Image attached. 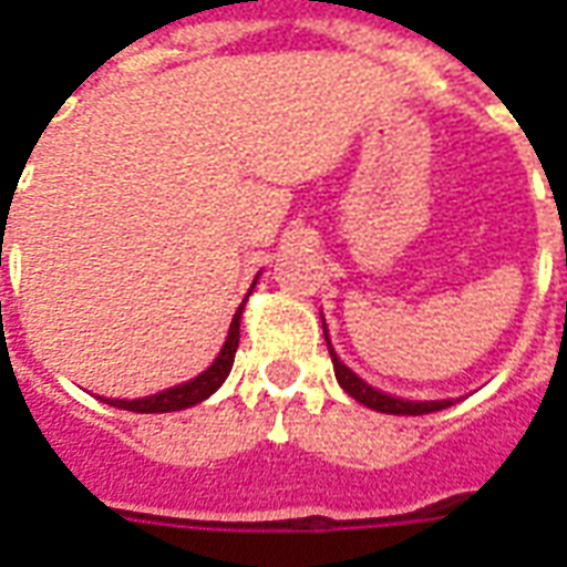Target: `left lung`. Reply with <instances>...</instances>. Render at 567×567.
<instances>
[{"mask_svg": "<svg viewBox=\"0 0 567 567\" xmlns=\"http://www.w3.org/2000/svg\"><path fill=\"white\" fill-rule=\"evenodd\" d=\"M324 339L327 348H330V337H327V327H324ZM330 358H333V372H337V381L342 384L348 396H354L358 402H363L367 409H375V412L384 414H430V412H442L447 405H454L451 400H433V402H414V400H400V396H388V393H381V390L369 388L367 381L358 379L351 369L337 358V351L330 348Z\"/></svg>", "mask_w": 567, "mask_h": 567, "instance_id": "1", "label": "left lung"}]
</instances>
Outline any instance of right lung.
I'll return each instance as SVG.
<instances>
[{
	"instance_id": "obj_1",
	"label": "right lung",
	"mask_w": 567,
	"mask_h": 567,
	"mask_svg": "<svg viewBox=\"0 0 567 567\" xmlns=\"http://www.w3.org/2000/svg\"><path fill=\"white\" fill-rule=\"evenodd\" d=\"M240 316L243 306L237 309V316L230 321L228 339L221 346L219 358L213 360V367L204 369L198 379L186 381V384H177V388L162 390L155 396H144V400H104L116 405V409H125V412H141V414H162V412H183L188 405H198L221 388V381L228 379L230 367H234V354H237V346H240Z\"/></svg>"
}]
</instances>
